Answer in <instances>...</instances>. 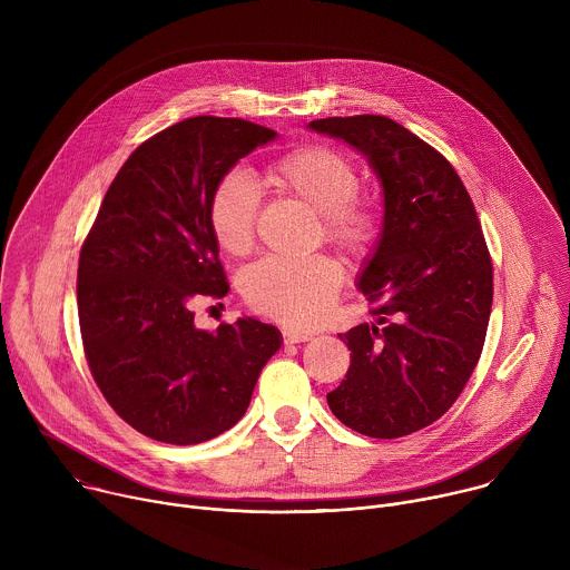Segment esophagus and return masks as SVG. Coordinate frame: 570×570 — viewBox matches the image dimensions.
<instances>
[{
  "mask_svg": "<svg viewBox=\"0 0 570 570\" xmlns=\"http://www.w3.org/2000/svg\"><path fill=\"white\" fill-rule=\"evenodd\" d=\"M282 336H284V343H286V345H297V343H306V341L313 338L311 332H299V330H291V327H286V330L282 332Z\"/></svg>",
  "mask_w": 570,
  "mask_h": 570,
  "instance_id": "obj_1",
  "label": "esophagus"
}]
</instances>
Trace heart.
Listing matches in <instances>:
<instances>
[{
    "mask_svg": "<svg viewBox=\"0 0 570 570\" xmlns=\"http://www.w3.org/2000/svg\"><path fill=\"white\" fill-rule=\"evenodd\" d=\"M268 183L315 209L324 238L350 255H365L379 236L381 216L356 194L358 171L330 146L297 148L268 167ZM259 191L243 171L225 174L209 198L207 218L218 248L246 255L255 243ZM345 282L343 266L327 255L266 257L243 273L240 291L253 308L286 324H313L327 315Z\"/></svg>",
    "mask_w": 570,
    "mask_h": 570,
    "instance_id": "b5f03b06",
    "label": "heart"
}]
</instances>
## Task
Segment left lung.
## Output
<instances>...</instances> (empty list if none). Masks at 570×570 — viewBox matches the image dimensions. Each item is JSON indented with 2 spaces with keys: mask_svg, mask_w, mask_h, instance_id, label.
Here are the masks:
<instances>
[{
  "mask_svg": "<svg viewBox=\"0 0 570 570\" xmlns=\"http://www.w3.org/2000/svg\"><path fill=\"white\" fill-rule=\"evenodd\" d=\"M308 128L363 153L383 187V227L358 277L376 322L338 334L352 363L327 403L361 435H411L451 409L484 345L494 275L475 207L451 161L387 117Z\"/></svg>",
  "mask_w": 570,
  "mask_h": 570,
  "instance_id": "left-lung-1",
  "label": "left lung"
}]
</instances>
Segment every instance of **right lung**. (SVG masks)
Instances as JSON below:
<instances>
[{
	"label": "right lung",
	"mask_w": 570,
	"mask_h": 570,
	"mask_svg": "<svg viewBox=\"0 0 570 570\" xmlns=\"http://www.w3.org/2000/svg\"><path fill=\"white\" fill-rule=\"evenodd\" d=\"M277 137L246 119L191 117L139 144L112 180L78 259V322L90 372L141 435L200 444L246 415L282 347L273 324L198 330L191 302L225 297L207 207L240 157Z\"/></svg>",
	"instance_id": "1"
}]
</instances>
